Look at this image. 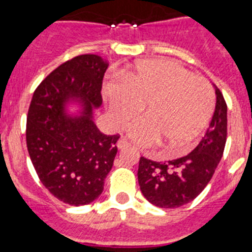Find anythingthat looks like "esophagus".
<instances>
[{"instance_id":"obj_1","label":"esophagus","mask_w":252,"mask_h":252,"mask_svg":"<svg viewBox=\"0 0 252 252\" xmlns=\"http://www.w3.org/2000/svg\"><path fill=\"white\" fill-rule=\"evenodd\" d=\"M117 147L119 149H123V148H126V147H129V142L124 137H121L119 138V140H118Z\"/></svg>"}]
</instances>
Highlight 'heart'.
I'll return each mask as SVG.
<instances>
[{
    "label": "heart",
    "instance_id": "1",
    "mask_svg": "<svg viewBox=\"0 0 252 252\" xmlns=\"http://www.w3.org/2000/svg\"><path fill=\"white\" fill-rule=\"evenodd\" d=\"M108 113L115 128H123L143 109L147 115L129 126L140 146L159 140L172 151H186L210 121L215 94L206 79L169 60H143L124 79L104 88Z\"/></svg>",
    "mask_w": 252,
    "mask_h": 252
}]
</instances>
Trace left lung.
I'll return each mask as SVG.
<instances>
[{"label":"left lung","mask_w":252,"mask_h":252,"mask_svg":"<svg viewBox=\"0 0 252 252\" xmlns=\"http://www.w3.org/2000/svg\"><path fill=\"white\" fill-rule=\"evenodd\" d=\"M227 138V105L216 88V108L210 126L189 154L168 162L140 157L138 182L143 196L160 208L191 202L205 189L223 154Z\"/></svg>","instance_id":"left-lung-1"}]
</instances>
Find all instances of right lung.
<instances>
[{"label":"right lung","mask_w":252,"mask_h":252,"mask_svg":"<svg viewBox=\"0 0 252 252\" xmlns=\"http://www.w3.org/2000/svg\"><path fill=\"white\" fill-rule=\"evenodd\" d=\"M109 66L94 54L72 58L36 88L26 122V144L38 178L56 198L71 206L98 198L110 172L121 135L103 134L93 122L101 105V84ZM83 104L80 117H67L64 103Z\"/></svg>","instance_id":"right-lung-1"}]
</instances>
